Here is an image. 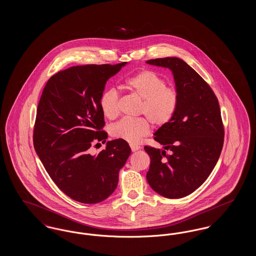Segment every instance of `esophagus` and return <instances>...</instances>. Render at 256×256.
Instances as JSON below:
<instances>
[{
    "label": "esophagus",
    "instance_id": "obj_1",
    "mask_svg": "<svg viewBox=\"0 0 256 256\" xmlns=\"http://www.w3.org/2000/svg\"><path fill=\"white\" fill-rule=\"evenodd\" d=\"M130 148H132V152H136V150H138L140 148V146H138V145H134V144H130Z\"/></svg>",
    "mask_w": 256,
    "mask_h": 256
}]
</instances>
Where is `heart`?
Instances as JSON below:
<instances>
[{
	"label": "heart",
	"instance_id": "heart-1",
	"mask_svg": "<svg viewBox=\"0 0 256 256\" xmlns=\"http://www.w3.org/2000/svg\"><path fill=\"white\" fill-rule=\"evenodd\" d=\"M126 87L143 100L138 113L144 115L154 126H164L174 116L180 104L178 92L174 87L166 86L165 80L158 74L142 70L126 80ZM100 106L106 118H116L120 113L118 91L114 88L104 90L100 98ZM146 119L124 118L110 126V134L116 139L137 143L150 130Z\"/></svg>",
	"mask_w": 256,
	"mask_h": 256
}]
</instances>
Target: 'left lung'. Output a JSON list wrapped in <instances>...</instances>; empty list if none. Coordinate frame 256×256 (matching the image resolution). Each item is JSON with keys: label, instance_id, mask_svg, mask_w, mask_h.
<instances>
[{"label": "left lung", "instance_id": "obj_1", "mask_svg": "<svg viewBox=\"0 0 256 256\" xmlns=\"http://www.w3.org/2000/svg\"><path fill=\"white\" fill-rule=\"evenodd\" d=\"M146 63L169 68L180 95L174 116L154 134V139L164 150L144 146L150 158L146 180L159 195L180 198L204 182L218 162L224 137L219 102L206 82L182 60L165 58Z\"/></svg>", "mask_w": 256, "mask_h": 256}]
</instances>
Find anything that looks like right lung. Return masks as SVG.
Wrapping results in <instances>:
<instances>
[{"label": "right lung", "instance_id": "obj_1", "mask_svg": "<svg viewBox=\"0 0 256 256\" xmlns=\"http://www.w3.org/2000/svg\"><path fill=\"white\" fill-rule=\"evenodd\" d=\"M126 62L73 66L50 78L37 106L34 146L52 182L76 202L98 204L116 189L130 154L128 142H106L97 156L90 148L108 134L100 98L108 78Z\"/></svg>", "mask_w": 256, "mask_h": 256}]
</instances>
